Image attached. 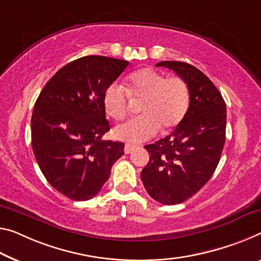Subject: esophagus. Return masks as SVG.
Returning <instances> with one entry per match:
<instances>
[{"instance_id": "obj_1", "label": "esophagus", "mask_w": 261, "mask_h": 261, "mask_svg": "<svg viewBox=\"0 0 261 261\" xmlns=\"http://www.w3.org/2000/svg\"><path fill=\"white\" fill-rule=\"evenodd\" d=\"M135 148H136V147H135V146H132V144H126L125 149H123V150H125L126 154H130L132 151L135 150Z\"/></svg>"}]
</instances>
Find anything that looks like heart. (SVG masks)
Returning <instances> with one entry per match:
<instances>
[{
    "label": "heart",
    "mask_w": 261,
    "mask_h": 261,
    "mask_svg": "<svg viewBox=\"0 0 261 261\" xmlns=\"http://www.w3.org/2000/svg\"><path fill=\"white\" fill-rule=\"evenodd\" d=\"M190 93L186 80L167 78L150 67L134 72L128 78L126 89L111 84L103 93L106 113L115 120L127 115L132 102L142 101V115L129 119L114 128V136L129 143H141L153 138L160 127L170 130L182 121L189 107Z\"/></svg>",
    "instance_id": "heart-1"
}]
</instances>
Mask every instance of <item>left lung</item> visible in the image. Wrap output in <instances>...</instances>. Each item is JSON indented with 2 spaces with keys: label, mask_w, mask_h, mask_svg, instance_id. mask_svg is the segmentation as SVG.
<instances>
[{
  "label": "left lung",
  "mask_w": 261,
  "mask_h": 261,
  "mask_svg": "<svg viewBox=\"0 0 261 261\" xmlns=\"http://www.w3.org/2000/svg\"><path fill=\"white\" fill-rule=\"evenodd\" d=\"M186 80L190 102L172 133L144 148L149 162L141 179L149 196L164 205L179 204L194 196L214 175L225 143L226 105L211 80L183 62L164 61Z\"/></svg>",
  "instance_id": "1"
}]
</instances>
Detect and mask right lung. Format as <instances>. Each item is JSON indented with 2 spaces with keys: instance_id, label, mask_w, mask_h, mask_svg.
<instances>
[{
  "instance_id": "1",
  "label": "right lung",
  "mask_w": 261,
  "mask_h": 261,
  "mask_svg": "<svg viewBox=\"0 0 261 261\" xmlns=\"http://www.w3.org/2000/svg\"><path fill=\"white\" fill-rule=\"evenodd\" d=\"M128 64L105 56L75 59L56 72L36 100V161L46 181L67 198H93L123 155L122 142L101 140L110 130L103 93Z\"/></svg>"
}]
</instances>
